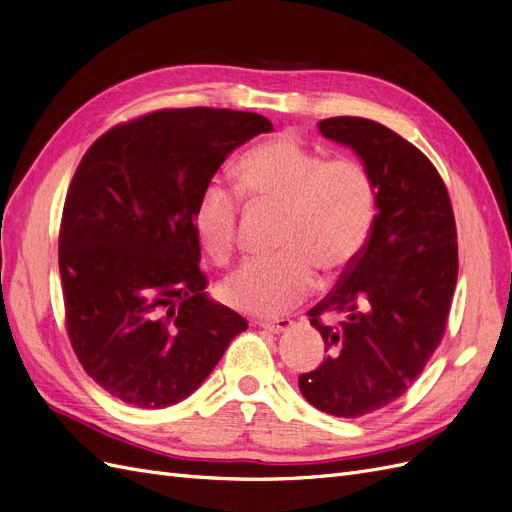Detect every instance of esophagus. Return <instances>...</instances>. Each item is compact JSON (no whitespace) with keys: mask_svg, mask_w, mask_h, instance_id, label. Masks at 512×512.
<instances>
[{"mask_svg":"<svg viewBox=\"0 0 512 512\" xmlns=\"http://www.w3.org/2000/svg\"><path fill=\"white\" fill-rule=\"evenodd\" d=\"M256 324L260 329H265L269 333H282L290 327L292 320L290 318H275V320H258Z\"/></svg>","mask_w":512,"mask_h":512,"instance_id":"34e87169","label":"esophagus"}]
</instances>
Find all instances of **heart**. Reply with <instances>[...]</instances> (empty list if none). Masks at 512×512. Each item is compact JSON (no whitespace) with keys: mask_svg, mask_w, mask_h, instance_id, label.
<instances>
[{"mask_svg":"<svg viewBox=\"0 0 512 512\" xmlns=\"http://www.w3.org/2000/svg\"><path fill=\"white\" fill-rule=\"evenodd\" d=\"M237 189L211 179L194 205V230L203 250L226 265L237 245L241 196L282 205L280 256L250 258L220 284L237 312L273 318L314 292L316 271L342 273L361 256L376 220V181L356 158H327L292 134L252 147L237 164Z\"/></svg>","mask_w":512,"mask_h":512,"instance_id":"b5f03b06","label":"heart"}]
</instances>
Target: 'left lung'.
Masks as SVG:
<instances>
[{"label":"left lung","instance_id":"1","mask_svg":"<svg viewBox=\"0 0 512 512\" xmlns=\"http://www.w3.org/2000/svg\"><path fill=\"white\" fill-rule=\"evenodd\" d=\"M318 130L359 153L378 213L361 256L307 312L329 356L299 376V389L320 412L359 418L404 395L440 346L457 284V228L440 173L406 138L363 117L322 119ZM327 313L345 320L327 325Z\"/></svg>","mask_w":512,"mask_h":512}]
</instances>
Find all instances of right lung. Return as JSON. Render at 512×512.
Returning a JSON list of instances; mask_svg holds the SVG:
<instances>
[{
    "label": "right lung",
    "mask_w": 512,
    "mask_h": 512,
    "mask_svg": "<svg viewBox=\"0 0 512 512\" xmlns=\"http://www.w3.org/2000/svg\"><path fill=\"white\" fill-rule=\"evenodd\" d=\"M271 130L258 113L162 108L87 149L61 213L59 273L72 350L106 393L173 406L247 329L207 297L194 205L230 151Z\"/></svg>",
    "instance_id": "add662e5"
}]
</instances>
